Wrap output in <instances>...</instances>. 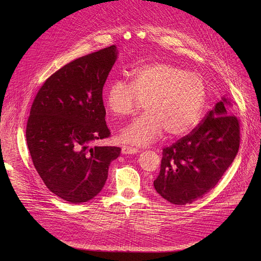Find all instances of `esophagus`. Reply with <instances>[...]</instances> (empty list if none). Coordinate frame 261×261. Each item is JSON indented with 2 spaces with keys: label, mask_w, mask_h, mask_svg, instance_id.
Segmentation results:
<instances>
[{
  "label": "esophagus",
  "mask_w": 261,
  "mask_h": 261,
  "mask_svg": "<svg viewBox=\"0 0 261 261\" xmlns=\"http://www.w3.org/2000/svg\"><path fill=\"white\" fill-rule=\"evenodd\" d=\"M139 151L137 148L129 145H123L122 146V153L123 154H137Z\"/></svg>",
  "instance_id": "obj_1"
}]
</instances>
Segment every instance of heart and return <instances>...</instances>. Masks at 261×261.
Here are the masks:
<instances>
[{
	"instance_id": "obj_1",
	"label": "heart",
	"mask_w": 261,
	"mask_h": 261,
	"mask_svg": "<svg viewBox=\"0 0 261 261\" xmlns=\"http://www.w3.org/2000/svg\"><path fill=\"white\" fill-rule=\"evenodd\" d=\"M128 80L111 83L104 99L106 109L116 118L134 115L143 103L145 114L121 131L123 142L146 145L164 132L168 137L182 136L198 123L206 98L199 74L171 63L153 62L132 69Z\"/></svg>"
}]
</instances>
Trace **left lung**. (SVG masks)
<instances>
[{"label": "left lung", "mask_w": 261, "mask_h": 261, "mask_svg": "<svg viewBox=\"0 0 261 261\" xmlns=\"http://www.w3.org/2000/svg\"><path fill=\"white\" fill-rule=\"evenodd\" d=\"M226 98L216 103L192 132L163 148L156 191L185 205L203 197L233 162L240 146V122Z\"/></svg>", "instance_id": "left-lung-1"}]
</instances>
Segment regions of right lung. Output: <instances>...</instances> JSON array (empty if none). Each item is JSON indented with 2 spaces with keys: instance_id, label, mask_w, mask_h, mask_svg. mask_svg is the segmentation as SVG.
<instances>
[{
  "instance_id": "right-lung-1",
  "label": "right lung",
  "mask_w": 261,
  "mask_h": 261,
  "mask_svg": "<svg viewBox=\"0 0 261 261\" xmlns=\"http://www.w3.org/2000/svg\"><path fill=\"white\" fill-rule=\"evenodd\" d=\"M116 45L79 58L55 72L37 93L25 137L33 164L49 191L87 202L104 187L117 146H91L110 135L102 91L116 63Z\"/></svg>"
}]
</instances>
